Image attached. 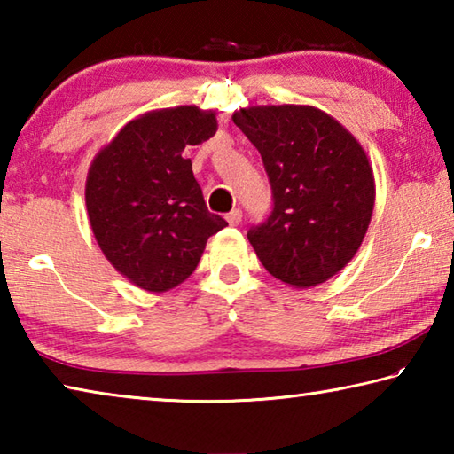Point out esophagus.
<instances>
[{"instance_id": "1", "label": "esophagus", "mask_w": 454, "mask_h": 454, "mask_svg": "<svg viewBox=\"0 0 454 454\" xmlns=\"http://www.w3.org/2000/svg\"><path fill=\"white\" fill-rule=\"evenodd\" d=\"M226 220H228V224H230V226H238V224H240V222H242V210L234 208L232 212H228Z\"/></svg>"}]
</instances>
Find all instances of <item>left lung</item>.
I'll list each match as a JSON object with an SVG mask.
<instances>
[{
  "mask_svg": "<svg viewBox=\"0 0 454 454\" xmlns=\"http://www.w3.org/2000/svg\"><path fill=\"white\" fill-rule=\"evenodd\" d=\"M234 124L256 145L274 194L248 240L274 278L312 288L347 266L374 210V174L363 145L314 106H250Z\"/></svg>",
  "mask_w": 454,
  "mask_h": 454,
  "instance_id": "1",
  "label": "left lung"
}]
</instances>
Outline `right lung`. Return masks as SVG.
Listing matches in <instances>:
<instances>
[{"mask_svg": "<svg viewBox=\"0 0 454 454\" xmlns=\"http://www.w3.org/2000/svg\"><path fill=\"white\" fill-rule=\"evenodd\" d=\"M214 110H152L120 129L91 160L86 208L110 264L137 288L166 292L196 270L208 238L228 226L206 208L182 156L216 134Z\"/></svg>", "mask_w": 454, "mask_h": 454, "instance_id": "1", "label": "right lung"}]
</instances>
